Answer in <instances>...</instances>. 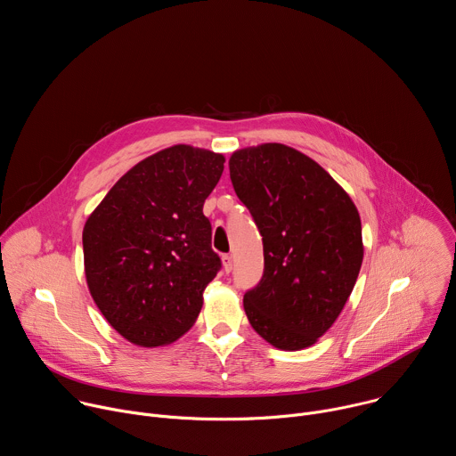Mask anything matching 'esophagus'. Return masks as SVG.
Segmentation results:
<instances>
[{"label": "esophagus", "instance_id": "1", "mask_svg": "<svg viewBox=\"0 0 456 456\" xmlns=\"http://www.w3.org/2000/svg\"><path fill=\"white\" fill-rule=\"evenodd\" d=\"M222 264H224V271H225V273H231V271H232V256L224 254V256H222Z\"/></svg>", "mask_w": 456, "mask_h": 456}]
</instances>
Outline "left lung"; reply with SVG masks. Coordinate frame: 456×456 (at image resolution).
Returning a JSON list of instances; mask_svg holds the SVG:
<instances>
[{
  "label": "left lung",
  "instance_id": "8db88e82",
  "mask_svg": "<svg viewBox=\"0 0 456 456\" xmlns=\"http://www.w3.org/2000/svg\"><path fill=\"white\" fill-rule=\"evenodd\" d=\"M231 182L264 236L265 269L243 296L252 329L280 350H303L345 308L362 264V232L348 192L285 144L243 148Z\"/></svg>",
  "mask_w": 456,
  "mask_h": 456
}]
</instances>
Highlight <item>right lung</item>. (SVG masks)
<instances>
[{
    "label": "right lung",
    "instance_id": "obj_1",
    "mask_svg": "<svg viewBox=\"0 0 456 456\" xmlns=\"http://www.w3.org/2000/svg\"><path fill=\"white\" fill-rule=\"evenodd\" d=\"M224 155L176 144L129 169L83 231L90 294L129 343L162 346L197 321L204 290L222 267L204 202Z\"/></svg>",
    "mask_w": 456,
    "mask_h": 456
}]
</instances>
